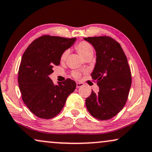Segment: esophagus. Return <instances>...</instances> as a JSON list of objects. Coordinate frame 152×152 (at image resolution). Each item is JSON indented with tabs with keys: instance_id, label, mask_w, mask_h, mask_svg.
Listing matches in <instances>:
<instances>
[{
	"instance_id": "esophagus-1",
	"label": "esophagus",
	"mask_w": 152,
	"mask_h": 152,
	"mask_svg": "<svg viewBox=\"0 0 152 152\" xmlns=\"http://www.w3.org/2000/svg\"><path fill=\"white\" fill-rule=\"evenodd\" d=\"M84 84L83 83H79V82H77L76 83V88H80L82 87V86H83Z\"/></svg>"
}]
</instances>
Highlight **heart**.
I'll return each instance as SVG.
<instances>
[{"label":"heart","mask_w":152,"mask_h":152,"mask_svg":"<svg viewBox=\"0 0 152 152\" xmlns=\"http://www.w3.org/2000/svg\"><path fill=\"white\" fill-rule=\"evenodd\" d=\"M75 48H76V51L78 52V53L83 58H84L88 54L93 53V48H92L91 45L89 43H88L87 41L79 42V43L76 44V46H75ZM67 55H68V52L64 51L60 57L61 62H64L65 59H66ZM73 76L75 78H78L80 76V74L78 72H74L73 74Z\"/></svg>","instance_id":"1"}]
</instances>
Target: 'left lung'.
<instances>
[{
	"label": "left lung",
	"mask_w": 152,
	"mask_h": 152,
	"mask_svg": "<svg viewBox=\"0 0 152 152\" xmlns=\"http://www.w3.org/2000/svg\"><path fill=\"white\" fill-rule=\"evenodd\" d=\"M96 51V64L92 78L96 80L99 91L86 99L89 113L100 121L114 117L126 104L132 76L128 59L121 46L109 36L84 38Z\"/></svg>",
	"instance_id": "left-lung-1"
}]
</instances>
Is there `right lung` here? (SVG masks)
Listing matches in <instances>:
<instances>
[{
    "mask_svg": "<svg viewBox=\"0 0 152 152\" xmlns=\"http://www.w3.org/2000/svg\"><path fill=\"white\" fill-rule=\"evenodd\" d=\"M76 39L44 35L34 40L23 54L18 72L19 87L23 102L38 118L56 116L76 89V82L70 78L55 86L49 77L53 66L60 63L62 54Z\"/></svg>",
    "mask_w": 152,
    "mask_h": 152,
    "instance_id": "obj_1",
    "label": "right lung"
}]
</instances>
